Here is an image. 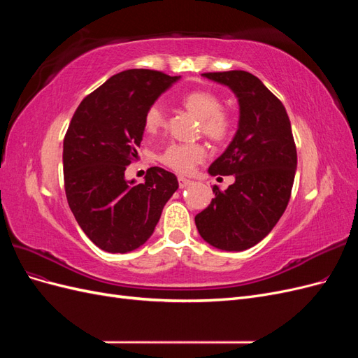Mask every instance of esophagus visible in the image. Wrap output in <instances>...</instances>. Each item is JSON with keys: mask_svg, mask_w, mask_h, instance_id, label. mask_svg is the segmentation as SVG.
Wrapping results in <instances>:
<instances>
[{"mask_svg": "<svg viewBox=\"0 0 358 358\" xmlns=\"http://www.w3.org/2000/svg\"><path fill=\"white\" fill-rule=\"evenodd\" d=\"M178 182H179V187H180V188H185V187H188L189 183H191L189 179L183 178V176H179V178H178Z\"/></svg>", "mask_w": 358, "mask_h": 358, "instance_id": "esophagus-1", "label": "esophagus"}]
</instances>
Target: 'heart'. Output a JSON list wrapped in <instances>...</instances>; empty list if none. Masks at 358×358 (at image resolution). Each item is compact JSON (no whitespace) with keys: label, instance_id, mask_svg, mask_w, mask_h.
Masks as SVG:
<instances>
[{"label":"heart","instance_id":"obj_1","mask_svg":"<svg viewBox=\"0 0 358 358\" xmlns=\"http://www.w3.org/2000/svg\"><path fill=\"white\" fill-rule=\"evenodd\" d=\"M182 106L200 119V129L203 136L215 143H224L233 134V117L229 112L221 109V99L208 90H194L182 95ZM145 131L157 133L164 125V113L158 106H150L143 119ZM208 150L201 143H171L159 155L161 164L180 175H188L199 162H201Z\"/></svg>","mask_w":358,"mask_h":358}]
</instances>
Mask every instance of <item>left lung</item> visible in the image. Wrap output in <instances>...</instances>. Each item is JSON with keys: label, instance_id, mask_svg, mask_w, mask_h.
Segmentation results:
<instances>
[{"label": "left lung", "instance_id": "obj_1", "mask_svg": "<svg viewBox=\"0 0 358 358\" xmlns=\"http://www.w3.org/2000/svg\"><path fill=\"white\" fill-rule=\"evenodd\" d=\"M227 85L239 100V128L225 152L215 159L212 176L234 175L196 215L200 236L222 251H245L272 231L285 212L297 167V150L284 104L254 74L243 70L203 73Z\"/></svg>", "mask_w": 358, "mask_h": 358}]
</instances>
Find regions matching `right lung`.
Returning <instances> with one entry per match:
<instances>
[{
	"label": "right lung",
	"instance_id": "1",
	"mask_svg": "<svg viewBox=\"0 0 358 358\" xmlns=\"http://www.w3.org/2000/svg\"><path fill=\"white\" fill-rule=\"evenodd\" d=\"M179 76L155 70L117 73L86 95L64 137V188L83 233L106 252L142 246L179 187L173 173L150 167L143 183L125 180L142 142L145 113Z\"/></svg>",
	"mask_w": 358,
	"mask_h": 358
}]
</instances>
